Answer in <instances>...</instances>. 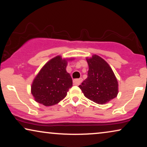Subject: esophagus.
Instances as JSON below:
<instances>
[{
	"label": "esophagus",
	"instance_id": "esophagus-1",
	"mask_svg": "<svg viewBox=\"0 0 147 147\" xmlns=\"http://www.w3.org/2000/svg\"><path fill=\"white\" fill-rule=\"evenodd\" d=\"M82 81V78H78V79H75L73 80V83L75 85H79V84L81 83V82Z\"/></svg>",
	"mask_w": 147,
	"mask_h": 147
}]
</instances>
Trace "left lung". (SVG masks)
Returning <instances> with one entry per match:
<instances>
[{"instance_id": "1", "label": "left lung", "mask_w": 147, "mask_h": 147, "mask_svg": "<svg viewBox=\"0 0 147 147\" xmlns=\"http://www.w3.org/2000/svg\"><path fill=\"white\" fill-rule=\"evenodd\" d=\"M88 77L79 85L84 96L99 105L108 103L117 96L119 84L110 66L100 57H86Z\"/></svg>"}]
</instances>
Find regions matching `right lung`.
Masks as SVG:
<instances>
[{
    "instance_id": "1",
    "label": "right lung",
    "mask_w": 147,
    "mask_h": 147,
    "mask_svg": "<svg viewBox=\"0 0 147 147\" xmlns=\"http://www.w3.org/2000/svg\"><path fill=\"white\" fill-rule=\"evenodd\" d=\"M74 58L62 59L58 55L49 61L33 80L31 93L36 102L45 106L58 104L73 86V80L66 68Z\"/></svg>"
}]
</instances>
